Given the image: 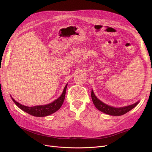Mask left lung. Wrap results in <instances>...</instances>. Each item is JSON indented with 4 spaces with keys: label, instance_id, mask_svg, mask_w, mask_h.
<instances>
[{
    "label": "left lung",
    "instance_id": "obj_1",
    "mask_svg": "<svg viewBox=\"0 0 152 152\" xmlns=\"http://www.w3.org/2000/svg\"><path fill=\"white\" fill-rule=\"evenodd\" d=\"M91 97H92V100L94 105L99 110H100L103 113H106L109 115H112V116L123 115L128 112V111H129L132 109H133L135 106H137L138 103H139V101H138L137 102L135 103L134 104L131 105L120 107V108H115V107L109 106L105 104V103H103L99 99H98L97 97L95 95L93 92V90H92V92H91Z\"/></svg>",
    "mask_w": 152,
    "mask_h": 152
}]
</instances>
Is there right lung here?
Returning a JSON list of instances; mask_svg holds the SVG:
<instances>
[{"label":"right lung","instance_id":"1","mask_svg":"<svg viewBox=\"0 0 152 152\" xmlns=\"http://www.w3.org/2000/svg\"><path fill=\"white\" fill-rule=\"evenodd\" d=\"M67 84L65 86V88L63 89V91L61 94V95L58 97L57 100H54L50 103H49L47 105H37L34 107H27L23 105L20 104V103L17 102L16 100L12 98V97L10 95V97L13 101V102L15 103V105L20 108L23 111H25L27 113L33 115L34 116H37V117H44L47 116L48 115H50L55 112H56L57 110H58L60 107H61L63 103L65 100V94L66 91Z\"/></svg>","mask_w":152,"mask_h":152}]
</instances>
